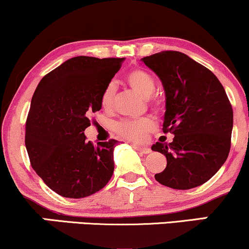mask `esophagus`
Instances as JSON below:
<instances>
[{"mask_svg": "<svg viewBox=\"0 0 249 249\" xmlns=\"http://www.w3.org/2000/svg\"><path fill=\"white\" fill-rule=\"evenodd\" d=\"M133 148H134V150H136V151H139V152L145 153V154H147V153L151 152V148H150V147L139 146V145H133Z\"/></svg>", "mask_w": 249, "mask_h": 249, "instance_id": "obj_1", "label": "esophagus"}]
</instances>
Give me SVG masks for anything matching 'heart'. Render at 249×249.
Returning a JSON list of instances; mask_svg holds the SVG:
<instances>
[{
  "mask_svg": "<svg viewBox=\"0 0 249 249\" xmlns=\"http://www.w3.org/2000/svg\"><path fill=\"white\" fill-rule=\"evenodd\" d=\"M125 81L134 91L144 97H150L156 90V81L150 72L144 69H133L128 71L125 76ZM116 93V87L110 83L105 87L102 92L101 103L104 108H110L113 103V97ZM151 104L154 107H159V102L157 99H151ZM154 130V122L151 118L124 119L116 124V131L122 137L132 142H144L147 134Z\"/></svg>",
  "mask_w": 249,
  "mask_h": 249,
  "instance_id": "b5f03b06",
  "label": "heart"
}]
</instances>
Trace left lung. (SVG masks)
Returning a JSON list of instances; mask_svg holds the SVG:
<instances>
[{"instance_id":"left-lung-1","label":"left lung","mask_w":249,"mask_h":249,"mask_svg":"<svg viewBox=\"0 0 249 249\" xmlns=\"http://www.w3.org/2000/svg\"><path fill=\"white\" fill-rule=\"evenodd\" d=\"M142 61L159 77L165 91L162 130L172 142L151 148L167 165L154 178L174 190L205 184L227 159L233 130V108L216 76L179 51H161Z\"/></svg>"}]
</instances>
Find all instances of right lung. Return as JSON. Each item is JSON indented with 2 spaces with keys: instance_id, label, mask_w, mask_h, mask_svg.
Here are the masks:
<instances>
[{
  "instance_id": "add662e5",
  "label": "right lung",
  "mask_w": 249,
  "mask_h": 249,
  "mask_svg": "<svg viewBox=\"0 0 249 249\" xmlns=\"http://www.w3.org/2000/svg\"><path fill=\"white\" fill-rule=\"evenodd\" d=\"M125 58L77 56L41 79L25 123V147L35 172L53 192L79 199L98 192L115 170L118 142H87L90 116Z\"/></svg>"
}]
</instances>
